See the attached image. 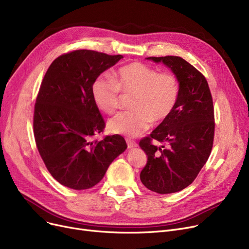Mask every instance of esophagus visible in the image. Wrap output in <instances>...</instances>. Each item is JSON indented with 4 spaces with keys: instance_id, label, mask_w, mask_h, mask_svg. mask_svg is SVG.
<instances>
[{
    "instance_id": "34e87169",
    "label": "esophagus",
    "mask_w": 249,
    "mask_h": 249,
    "mask_svg": "<svg viewBox=\"0 0 249 249\" xmlns=\"http://www.w3.org/2000/svg\"><path fill=\"white\" fill-rule=\"evenodd\" d=\"M126 142H127L128 148H133V147H136L138 145L134 140H131V139H126Z\"/></svg>"
}]
</instances>
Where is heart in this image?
<instances>
[{"label":"heart","instance_id":"obj_1","mask_svg":"<svg viewBox=\"0 0 249 249\" xmlns=\"http://www.w3.org/2000/svg\"><path fill=\"white\" fill-rule=\"evenodd\" d=\"M96 106L107 114L114 113L120 103V93L132 95L130 108L108 122L109 131L135 137L151 126L161 123L174 112L179 97V82L172 71L159 72L139 61L118 69L113 78L96 77L90 87Z\"/></svg>","mask_w":249,"mask_h":249}]
</instances>
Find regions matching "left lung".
Masks as SVG:
<instances>
[{"label": "left lung", "instance_id": "8db88e82", "mask_svg": "<svg viewBox=\"0 0 249 249\" xmlns=\"http://www.w3.org/2000/svg\"><path fill=\"white\" fill-rule=\"evenodd\" d=\"M147 59L171 68L178 78L179 97L172 115L139 142L147 155L140 179L152 192L172 194L190 186L210 156L215 132L213 99L206 77L185 59L172 55ZM154 140L162 145L154 146Z\"/></svg>", "mask_w": 249, "mask_h": 249}]
</instances>
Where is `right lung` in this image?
Returning a JSON list of instances; mask_svg holds the SVG:
<instances>
[{"label":"right lung","instance_id":"add662e5","mask_svg":"<svg viewBox=\"0 0 249 249\" xmlns=\"http://www.w3.org/2000/svg\"><path fill=\"white\" fill-rule=\"evenodd\" d=\"M121 58L76 49L55 58L43 77L34 106V138L47 171L62 186L93 188L127 148L119 134L93 139L106 123L91 97V84Z\"/></svg>","mask_w":249,"mask_h":249}]
</instances>
